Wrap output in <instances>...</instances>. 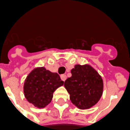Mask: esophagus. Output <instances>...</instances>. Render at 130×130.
Segmentation results:
<instances>
[{
  "label": "esophagus",
  "instance_id": "obj_1",
  "mask_svg": "<svg viewBox=\"0 0 130 130\" xmlns=\"http://www.w3.org/2000/svg\"><path fill=\"white\" fill-rule=\"evenodd\" d=\"M60 79H62L63 82H65V80H66V79H67V76H66L65 74H62V75L60 76Z\"/></svg>",
  "mask_w": 130,
  "mask_h": 130
}]
</instances>
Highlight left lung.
Listing matches in <instances>:
<instances>
[{"label":"left lung","instance_id":"1","mask_svg":"<svg viewBox=\"0 0 130 130\" xmlns=\"http://www.w3.org/2000/svg\"><path fill=\"white\" fill-rule=\"evenodd\" d=\"M71 73L64 86L72 104L79 109H86L98 103L103 92V81L98 72L89 65H76Z\"/></svg>","mask_w":130,"mask_h":130}]
</instances>
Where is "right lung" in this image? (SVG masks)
Segmentation results:
<instances>
[{
	"instance_id": "1",
	"label": "right lung",
	"mask_w": 130,
	"mask_h": 130,
	"mask_svg": "<svg viewBox=\"0 0 130 130\" xmlns=\"http://www.w3.org/2000/svg\"><path fill=\"white\" fill-rule=\"evenodd\" d=\"M64 82L57 73L44 67L35 68L25 80L24 92L28 102L37 108H44L51 102L53 93Z\"/></svg>"
}]
</instances>
